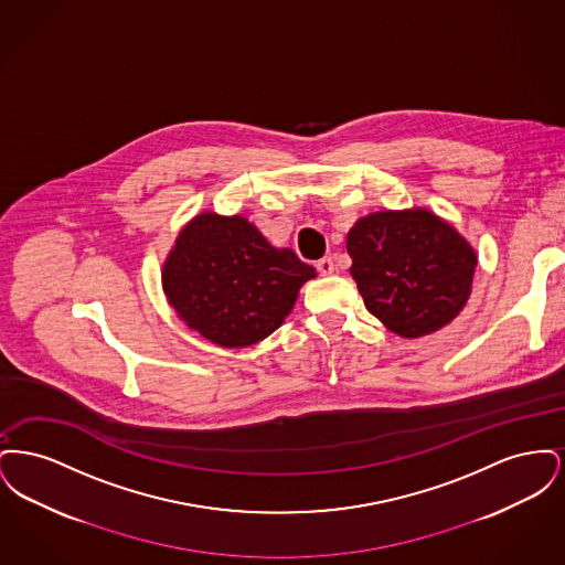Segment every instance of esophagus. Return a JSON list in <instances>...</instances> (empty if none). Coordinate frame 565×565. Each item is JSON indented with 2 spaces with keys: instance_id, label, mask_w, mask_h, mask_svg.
<instances>
[{
  "instance_id": "esophagus-1",
  "label": "esophagus",
  "mask_w": 565,
  "mask_h": 565,
  "mask_svg": "<svg viewBox=\"0 0 565 565\" xmlns=\"http://www.w3.org/2000/svg\"><path fill=\"white\" fill-rule=\"evenodd\" d=\"M316 267H318V273H320V275H330V273L334 270V263H332V258L328 256V258L318 260V265H316Z\"/></svg>"
}]
</instances>
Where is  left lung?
Masks as SVG:
<instances>
[{
	"instance_id": "8db88e82",
	"label": "left lung",
	"mask_w": 565,
	"mask_h": 565,
	"mask_svg": "<svg viewBox=\"0 0 565 565\" xmlns=\"http://www.w3.org/2000/svg\"><path fill=\"white\" fill-rule=\"evenodd\" d=\"M348 252L366 309L404 339L454 322L472 292L475 247L426 207L360 217L348 235Z\"/></svg>"
}]
</instances>
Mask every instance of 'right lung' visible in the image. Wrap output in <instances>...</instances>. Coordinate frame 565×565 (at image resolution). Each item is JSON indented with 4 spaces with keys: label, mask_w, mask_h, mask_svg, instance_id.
<instances>
[{
    "label": "right lung",
    "mask_w": 565,
    "mask_h": 565,
    "mask_svg": "<svg viewBox=\"0 0 565 565\" xmlns=\"http://www.w3.org/2000/svg\"><path fill=\"white\" fill-rule=\"evenodd\" d=\"M162 292L178 318L220 348L267 339L295 309L316 269L275 247L245 215L203 212L162 263Z\"/></svg>",
    "instance_id": "1"
}]
</instances>
